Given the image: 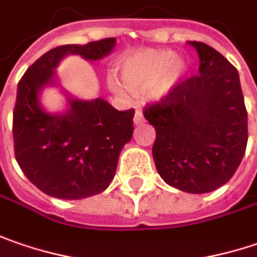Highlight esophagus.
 Returning <instances> with one entry per match:
<instances>
[{
  "label": "esophagus",
  "instance_id": "esophagus-1",
  "mask_svg": "<svg viewBox=\"0 0 257 257\" xmlns=\"http://www.w3.org/2000/svg\"><path fill=\"white\" fill-rule=\"evenodd\" d=\"M144 120H145V119H144L142 112H141V110H137V112H135V116H134V123H135V125H140Z\"/></svg>",
  "mask_w": 257,
  "mask_h": 257
}]
</instances>
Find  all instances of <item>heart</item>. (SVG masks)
<instances>
[{"label":"heart","mask_w":257,"mask_h":257,"mask_svg":"<svg viewBox=\"0 0 257 257\" xmlns=\"http://www.w3.org/2000/svg\"><path fill=\"white\" fill-rule=\"evenodd\" d=\"M187 73V63L177 57L175 51L140 50L128 56L120 64V76L123 83L132 92H144L154 102H161L170 96L183 82ZM107 84L113 93L125 96L123 86L113 76L107 77Z\"/></svg>","instance_id":"obj_1"}]
</instances>
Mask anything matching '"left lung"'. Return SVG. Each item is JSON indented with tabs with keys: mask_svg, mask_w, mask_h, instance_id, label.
I'll list each match as a JSON object with an SVG mask.
<instances>
[{
	"mask_svg": "<svg viewBox=\"0 0 257 257\" xmlns=\"http://www.w3.org/2000/svg\"><path fill=\"white\" fill-rule=\"evenodd\" d=\"M200 59L198 76L180 83L145 119L155 128L152 157L168 185L204 194L224 185L247 144V112L237 70L217 50L188 41Z\"/></svg>",
	"mask_w": 257,
	"mask_h": 257,
	"instance_id": "1",
	"label": "left lung"
}]
</instances>
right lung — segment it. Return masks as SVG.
<instances>
[{
  "mask_svg": "<svg viewBox=\"0 0 257 257\" xmlns=\"http://www.w3.org/2000/svg\"><path fill=\"white\" fill-rule=\"evenodd\" d=\"M116 39L51 49L21 77L13 115L16 160L43 193L62 200H82L105 191L116 173L117 158L134 132V109L116 110L105 99L70 96L64 112L46 110L40 95L57 86V66L66 56L96 62L109 56Z\"/></svg>",
  "mask_w": 257,
  "mask_h": 257,
  "instance_id": "right-lung-1",
  "label": "right lung"
}]
</instances>
